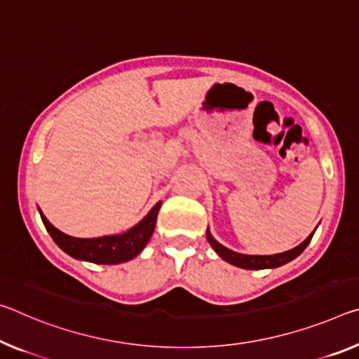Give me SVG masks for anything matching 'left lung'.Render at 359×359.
<instances>
[{
  "mask_svg": "<svg viewBox=\"0 0 359 359\" xmlns=\"http://www.w3.org/2000/svg\"><path fill=\"white\" fill-rule=\"evenodd\" d=\"M315 230H313L309 235V238L300 243L299 246H295L294 249H289L286 252L273 254V255H249V254H240V252L231 251V249L225 248L224 244H220L212 235H210L209 226L206 230V238L215 251V254H217L220 259L229 262V264L240 266V269H244V270H265V269H278V266L286 265L295 257H299V255L305 251V248L310 244L313 235H315Z\"/></svg>",
  "mask_w": 359,
  "mask_h": 359,
  "instance_id": "obj_1",
  "label": "left lung"
}]
</instances>
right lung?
<instances>
[{"mask_svg": "<svg viewBox=\"0 0 359 359\" xmlns=\"http://www.w3.org/2000/svg\"><path fill=\"white\" fill-rule=\"evenodd\" d=\"M159 208H161V201L156 203L137 225H134L133 229L121 233V235H107L99 238H75L65 235L64 231L55 229L50 224L46 215L41 212V209L38 208V210L50 238L62 251L78 260L93 262V264L100 265H116L133 260L144 251L153 235V230H155Z\"/></svg>", "mask_w": 359, "mask_h": 359, "instance_id": "obj_1", "label": "right lung"}]
</instances>
